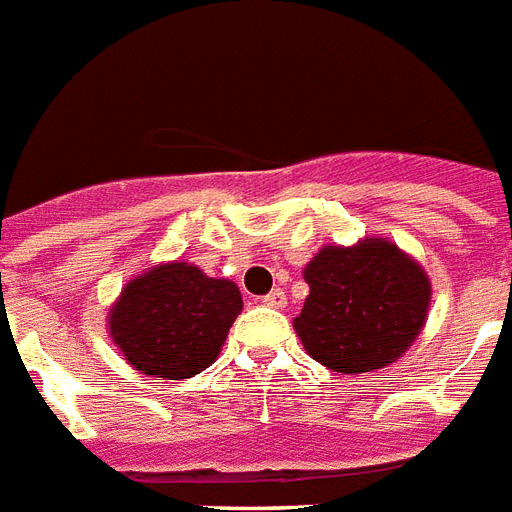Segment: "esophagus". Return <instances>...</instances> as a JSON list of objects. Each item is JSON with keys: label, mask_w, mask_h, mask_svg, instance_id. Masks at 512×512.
Instances as JSON below:
<instances>
[{"label": "esophagus", "mask_w": 512, "mask_h": 512, "mask_svg": "<svg viewBox=\"0 0 512 512\" xmlns=\"http://www.w3.org/2000/svg\"><path fill=\"white\" fill-rule=\"evenodd\" d=\"M261 304L272 306V309H282V306H285V293H282L280 288H275L272 293H267V296L261 298Z\"/></svg>", "instance_id": "34e87169"}]
</instances>
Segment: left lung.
Segmentation results:
<instances>
[{
  "label": "left lung",
  "mask_w": 512,
  "mask_h": 512,
  "mask_svg": "<svg viewBox=\"0 0 512 512\" xmlns=\"http://www.w3.org/2000/svg\"><path fill=\"white\" fill-rule=\"evenodd\" d=\"M304 280L309 296L293 327L304 349L330 370H380L423 330L431 282L388 240L327 245L309 261Z\"/></svg>",
  "instance_id": "left-lung-1"
}]
</instances>
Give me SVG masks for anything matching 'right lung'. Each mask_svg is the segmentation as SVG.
I'll use <instances>...</instances> for the list:
<instances>
[{"label": "right lung", "instance_id": "add662e5", "mask_svg": "<svg viewBox=\"0 0 512 512\" xmlns=\"http://www.w3.org/2000/svg\"><path fill=\"white\" fill-rule=\"evenodd\" d=\"M240 309L235 282L174 261L126 285L110 312V335L132 367L150 378L182 380L214 362Z\"/></svg>", "mask_w": 512, "mask_h": 512}]
</instances>
